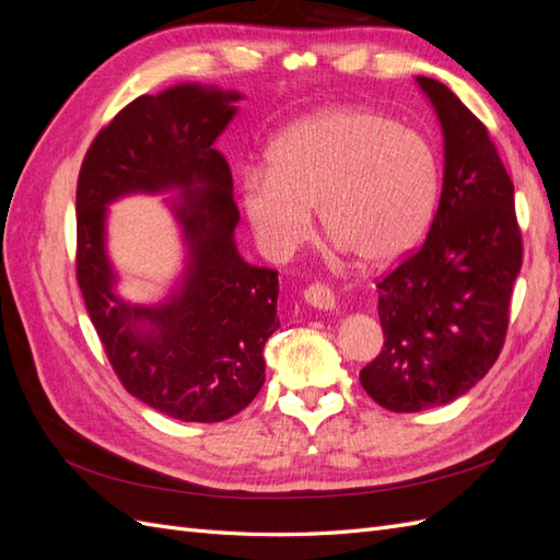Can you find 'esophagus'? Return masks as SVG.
Segmentation results:
<instances>
[{"instance_id": "1", "label": "esophagus", "mask_w": 560, "mask_h": 560, "mask_svg": "<svg viewBox=\"0 0 560 560\" xmlns=\"http://www.w3.org/2000/svg\"><path fill=\"white\" fill-rule=\"evenodd\" d=\"M303 299H306L308 306L317 308V311H334L336 308V299H334V292L329 290L327 284H311L306 287V292H303Z\"/></svg>"}]
</instances>
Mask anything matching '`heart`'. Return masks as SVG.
I'll return each mask as SVG.
<instances>
[{
    "label": "heart",
    "instance_id": "b5f03b06",
    "mask_svg": "<svg viewBox=\"0 0 560 560\" xmlns=\"http://www.w3.org/2000/svg\"><path fill=\"white\" fill-rule=\"evenodd\" d=\"M442 171L420 132L362 107H329L287 128L268 149V171L241 184L254 238L273 259L322 229L364 266L404 259L425 235Z\"/></svg>",
    "mask_w": 560,
    "mask_h": 560
}]
</instances>
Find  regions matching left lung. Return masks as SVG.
<instances>
[{"mask_svg": "<svg viewBox=\"0 0 560 560\" xmlns=\"http://www.w3.org/2000/svg\"><path fill=\"white\" fill-rule=\"evenodd\" d=\"M416 83L444 135V186L425 243L378 282L385 343L360 371L366 395L395 413L463 397L495 364L521 270L514 184L486 126L428 77Z\"/></svg>", "mask_w": 560, "mask_h": 560, "instance_id": "8db88e82", "label": "left lung"}]
</instances>
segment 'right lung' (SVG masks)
<instances>
[{
	"instance_id": "right-lung-1",
	"label": "right lung",
	"mask_w": 560,
	"mask_h": 560,
	"mask_svg": "<svg viewBox=\"0 0 560 560\" xmlns=\"http://www.w3.org/2000/svg\"><path fill=\"white\" fill-rule=\"evenodd\" d=\"M238 100L200 83L132 100L97 132L77 184V280L93 327L128 393L184 422L241 413L266 381L264 346L280 327L278 270L241 257L233 179L214 149ZM130 192L178 194L168 205L187 261L151 307L115 294L106 254V206Z\"/></svg>"
}]
</instances>
